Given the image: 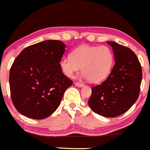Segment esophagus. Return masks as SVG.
<instances>
[{
	"instance_id": "esophagus-1",
	"label": "esophagus",
	"mask_w": 150,
	"mask_h": 150,
	"mask_svg": "<svg viewBox=\"0 0 150 150\" xmlns=\"http://www.w3.org/2000/svg\"><path fill=\"white\" fill-rule=\"evenodd\" d=\"M75 85L77 86V87H83V86H84V84L80 82H75Z\"/></svg>"
}]
</instances>
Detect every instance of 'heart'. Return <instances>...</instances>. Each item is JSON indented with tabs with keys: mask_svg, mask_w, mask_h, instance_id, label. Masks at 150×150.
Segmentation results:
<instances>
[{
	"mask_svg": "<svg viewBox=\"0 0 150 150\" xmlns=\"http://www.w3.org/2000/svg\"><path fill=\"white\" fill-rule=\"evenodd\" d=\"M114 54L106 46L81 45L71 52L70 57L61 59L62 71L69 77L73 76L81 68L83 76L92 83L104 80L112 71Z\"/></svg>",
	"mask_w": 150,
	"mask_h": 150,
	"instance_id": "heart-1",
	"label": "heart"
}]
</instances>
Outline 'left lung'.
<instances>
[{
    "mask_svg": "<svg viewBox=\"0 0 150 150\" xmlns=\"http://www.w3.org/2000/svg\"><path fill=\"white\" fill-rule=\"evenodd\" d=\"M107 44L113 49L115 64L104 81L92 87L88 105L101 116L115 117L127 112L139 98L142 70L130 48L114 41Z\"/></svg>",
    "mask_w": 150,
    "mask_h": 150,
    "instance_id": "8db88e82",
    "label": "left lung"
}]
</instances>
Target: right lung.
<instances>
[{
    "label": "right lung",
    "instance_id": "obj_1",
    "mask_svg": "<svg viewBox=\"0 0 150 150\" xmlns=\"http://www.w3.org/2000/svg\"><path fill=\"white\" fill-rule=\"evenodd\" d=\"M65 44L47 40L25 48L9 72L11 100L22 115L35 120L51 115L73 81L62 71L60 62Z\"/></svg>",
    "mask_w": 150,
    "mask_h": 150
}]
</instances>
